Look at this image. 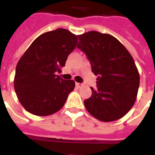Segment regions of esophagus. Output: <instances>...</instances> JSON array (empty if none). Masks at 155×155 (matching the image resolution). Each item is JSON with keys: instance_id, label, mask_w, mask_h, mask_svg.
<instances>
[{"instance_id": "34e87169", "label": "esophagus", "mask_w": 155, "mask_h": 155, "mask_svg": "<svg viewBox=\"0 0 155 155\" xmlns=\"http://www.w3.org/2000/svg\"><path fill=\"white\" fill-rule=\"evenodd\" d=\"M75 86L77 87H81L83 86L82 84H80V83H75Z\"/></svg>"}]
</instances>
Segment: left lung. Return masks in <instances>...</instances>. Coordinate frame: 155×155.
Instances as JSON below:
<instances>
[{"label": "left lung", "instance_id": "8db88e82", "mask_svg": "<svg viewBox=\"0 0 155 155\" xmlns=\"http://www.w3.org/2000/svg\"><path fill=\"white\" fill-rule=\"evenodd\" d=\"M77 47L87 55L97 75V89L84 103L88 113L101 121L123 117L134 104L140 76L134 60L116 38L89 31L79 35Z\"/></svg>", "mask_w": 155, "mask_h": 155}]
</instances>
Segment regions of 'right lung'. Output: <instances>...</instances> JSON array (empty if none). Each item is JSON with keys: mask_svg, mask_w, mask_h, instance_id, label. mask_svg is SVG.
<instances>
[{"mask_svg": "<svg viewBox=\"0 0 155 155\" xmlns=\"http://www.w3.org/2000/svg\"><path fill=\"white\" fill-rule=\"evenodd\" d=\"M78 42L66 29L44 33L32 42L16 67L14 90L21 105L36 116H49L62 108L75 81L56 75L65 66Z\"/></svg>", "mask_w": 155, "mask_h": 155, "instance_id": "add662e5", "label": "right lung"}]
</instances>
